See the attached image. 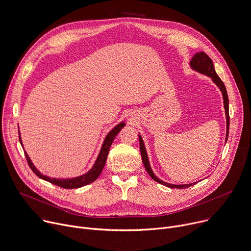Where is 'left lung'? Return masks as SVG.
Returning a JSON list of instances; mask_svg holds the SVG:
<instances>
[{
	"instance_id": "8db88e82",
	"label": "left lung",
	"mask_w": 251,
	"mask_h": 251,
	"mask_svg": "<svg viewBox=\"0 0 251 251\" xmlns=\"http://www.w3.org/2000/svg\"><path fill=\"white\" fill-rule=\"evenodd\" d=\"M190 67H191L192 70H194V71H196L200 74H203V75H206V76L210 77L212 79V81L214 82V84H216L217 87L221 91L222 97H223L224 109H225V116H226V138H225V142H226L227 138H228V133H229V131H228L229 130V111H228L229 107H228V96H227L226 88H225L223 82L221 81V79L218 77V75L215 72L212 60L208 57V55H206L204 52L196 53L192 57V59L190 61ZM138 136H139V143H140V152H141V157H142V162L144 164V167H145L146 171L148 172V174L150 175V177L154 181L158 182V183H160V184H163V185H165L169 188H180V189H184V188H187V187H190V186L196 184V182H194V183H189V184L176 185V184L167 183V182H164L161 179L157 178V176L153 173V171L151 169L143 139L141 137V135H138Z\"/></svg>"
}]
</instances>
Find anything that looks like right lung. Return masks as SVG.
<instances>
[{
    "label": "right lung",
    "instance_id": "1",
    "mask_svg": "<svg viewBox=\"0 0 251 251\" xmlns=\"http://www.w3.org/2000/svg\"><path fill=\"white\" fill-rule=\"evenodd\" d=\"M125 126V123L124 122H121L119 123L118 125H116L115 127H114L105 137V140L103 142V145L101 147V150L99 152V155L96 159V161L93 165V167L91 168L87 173L81 175V176H78V177H74V178H67V179H58V178H51L49 176H46V175H43L36 167L35 165L33 164V162L31 161V159L29 157V155L27 154L26 151L25 152V156L27 158V161H28V164L30 166V168L32 169V171L41 179L43 180H46L48 182H50V183L54 184V185H57V186H60L62 188H65V189H74V188H80L82 186H85L87 184H90L92 183V182H94L98 177L99 175L101 174L104 166H105V163H106V160H107V156H108V153H109V149L114 141V138L116 137V135L120 132V130ZM19 139H20V143L23 147V144H22V140H21V135H20V132H19Z\"/></svg>",
    "mask_w": 251,
    "mask_h": 251
}]
</instances>
